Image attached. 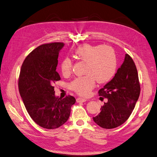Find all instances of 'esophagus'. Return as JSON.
I'll list each match as a JSON object with an SVG mask.
<instances>
[{"instance_id": "1", "label": "esophagus", "mask_w": 157, "mask_h": 157, "mask_svg": "<svg viewBox=\"0 0 157 157\" xmlns=\"http://www.w3.org/2000/svg\"><path fill=\"white\" fill-rule=\"evenodd\" d=\"M86 101V99H83V98H78L76 99V101L78 103H83V102H85Z\"/></svg>"}]
</instances>
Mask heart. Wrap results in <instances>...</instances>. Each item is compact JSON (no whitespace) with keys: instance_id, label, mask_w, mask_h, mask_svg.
Returning a JSON list of instances; mask_svg holds the SVG:
<instances>
[{"instance_id":"1","label":"heart","mask_w":157,"mask_h":157,"mask_svg":"<svg viewBox=\"0 0 157 157\" xmlns=\"http://www.w3.org/2000/svg\"><path fill=\"white\" fill-rule=\"evenodd\" d=\"M75 56L79 60L86 62L84 74L71 82V90L81 96L89 95L95 86V81L104 84L110 80L117 69V56L112 47L108 45H93L83 44L75 50ZM59 68L64 75L71 73L73 62L66 57L60 62Z\"/></svg>"}]
</instances>
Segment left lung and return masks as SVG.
<instances>
[{"mask_svg":"<svg viewBox=\"0 0 157 157\" xmlns=\"http://www.w3.org/2000/svg\"><path fill=\"white\" fill-rule=\"evenodd\" d=\"M140 83L132 58L126 54L115 77L99 90L101 99H106L93 121L105 129L121 126L129 118L140 95Z\"/></svg>","mask_w":157,"mask_h":157,"instance_id":"obj_1","label":"left lung"}]
</instances>
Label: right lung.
<instances>
[{
    "mask_svg": "<svg viewBox=\"0 0 157 157\" xmlns=\"http://www.w3.org/2000/svg\"><path fill=\"white\" fill-rule=\"evenodd\" d=\"M63 42L40 45L22 63L18 78V89L26 110L38 126L56 129L69 119L75 99L71 95L56 98L53 84L60 80L56 71L59 51Z\"/></svg>",
    "mask_w": 157,
    "mask_h": 157,
    "instance_id": "right-lung-1",
    "label": "right lung"
}]
</instances>
